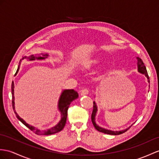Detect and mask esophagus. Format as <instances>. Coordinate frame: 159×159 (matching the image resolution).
I'll list each match as a JSON object with an SVG mask.
<instances>
[{
	"mask_svg": "<svg viewBox=\"0 0 159 159\" xmlns=\"http://www.w3.org/2000/svg\"><path fill=\"white\" fill-rule=\"evenodd\" d=\"M89 91L88 89H83V90L81 91V96H85L88 94Z\"/></svg>",
	"mask_w": 159,
	"mask_h": 159,
	"instance_id": "34e87169",
	"label": "esophagus"
}]
</instances>
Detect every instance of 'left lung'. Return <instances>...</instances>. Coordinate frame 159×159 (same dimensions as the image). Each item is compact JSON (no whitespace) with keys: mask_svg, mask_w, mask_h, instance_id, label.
<instances>
[{"mask_svg":"<svg viewBox=\"0 0 159 159\" xmlns=\"http://www.w3.org/2000/svg\"><path fill=\"white\" fill-rule=\"evenodd\" d=\"M137 61H138V63H137V66H138V71L139 73H142V74H144L146 77L147 79H148V82L150 84V81H149V77L148 75V73H147L146 71V68L145 67V65L143 63V61H142V59L140 58L139 57H136ZM150 87V86H149ZM97 111H98V107H97V104H96V102L94 101V107H93V111H92V121L93 125H94V127L96 128V129H97L100 132H102L104 134H110V135H119V134H121L125 132L126 131H127L129 127L132 125H131V126H129V127H127V128L125 129H123L121 131H113V130H110V129H107L105 128H103V127L99 126L97 123H96V113H97Z\"/></svg>","mask_w":159,"mask_h":159,"instance_id":"8db88e82","label":"left lung"}]
</instances>
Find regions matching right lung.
Listing matches in <instances>:
<instances>
[{
	"mask_svg": "<svg viewBox=\"0 0 159 159\" xmlns=\"http://www.w3.org/2000/svg\"><path fill=\"white\" fill-rule=\"evenodd\" d=\"M48 57V54L46 53V54H43L41 53L39 55H30L29 57H24L22 59L20 60L19 63V65H18V68L17 69L16 73H15V75H16L17 74V73L19 71V66L21 63L22 60L24 59H27L28 61H34V60H44L47 59ZM14 82L13 81L12 84H11V94H12V104H13V109L14 110V112L15 113V115H16L17 118L23 124H24L27 127L32 130V131L37 134V135H51V134H56L59 131H61L62 129H63V127L65 125V123H66L67 121V110L68 108L70 105V104L71 103V102H73V100H75L76 98H78V94L77 92H75L74 90H63L62 91L61 96L59 99V102H58V111L60 112L61 113V119L60 121L58 122L57 124H56L55 125L52 126L50 128L46 129L44 130H41L40 129L37 128V127H35L34 126H32L31 125H29L28 123H27L24 119H21L20 117H19V115L17 113V112L15 111V97H14Z\"/></svg>",
	"mask_w": 159,
	"mask_h": 159,
	"instance_id": "obj_1",
	"label": "right lung"
}]
</instances>
